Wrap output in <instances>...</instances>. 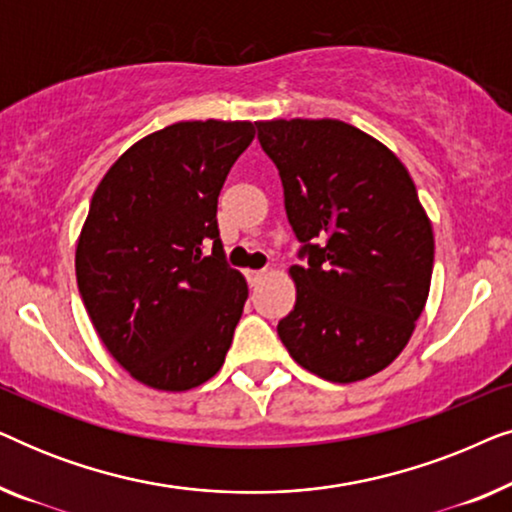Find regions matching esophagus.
<instances>
[{"instance_id":"34e87169","label":"esophagus","mask_w":512,"mask_h":512,"mask_svg":"<svg viewBox=\"0 0 512 512\" xmlns=\"http://www.w3.org/2000/svg\"><path fill=\"white\" fill-rule=\"evenodd\" d=\"M244 275H247V282L251 286H256L265 275H268V272H265V270H247V272H244Z\"/></svg>"}]
</instances>
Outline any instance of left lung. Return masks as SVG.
I'll use <instances>...</instances> for the list:
<instances>
[{
    "instance_id": "left-lung-1",
    "label": "left lung",
    "mask_w": 512,
    "mask_h": 512,
    "mask_svg": "<svg viewBox=\"0 0 512 512\" xmlns=\"http://www.w3.org/2000/svg\"><path fill=\"white\" fill-rule=\"evenodd\" d=\"M303 244L296 305L277 324L293 361L328 382L387 368L429 298L433 230L387 146L335 118L256 123Z\"/></svg>"
}]
</instances>
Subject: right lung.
Wrapping results in <instances>:
<instances>
[{"instance_id":"obj_1","label":"right lung","mask_w":512,"mask_h":512,"mask_svg":"<svg viewBox=\"0 0 512 512\" xmlns=\"http://www.w3.org/2000/svg\"><path fill=\"white\" fill-rule=\"evenodd\" d=\"M254 135L249 121L167 125L132 144L90 200L79 293L104 347L146 387L193 389L226 361L249 289L226 261L216 202Z\"/></svg>"}]
</instances>
